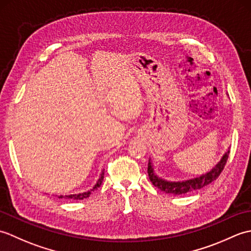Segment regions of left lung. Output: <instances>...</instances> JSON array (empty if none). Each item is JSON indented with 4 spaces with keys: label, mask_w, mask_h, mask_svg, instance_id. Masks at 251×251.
Wrapping results in <instances>:
<instances>
[{
    "label": "left lung",
    "mask_w": 251,
    "mask_h": 251,
    "mask_svg": "<svg viewBox=\"0 0 251 251\" xmlns=\"http://www.w3.org/2000/svg\"><path fill=\"white\" fill-rule=\"evenodd\" d=\"M228 154H230V148L227 149L226 152L223 154L222 157L220 158V161L218 162L215 166L209 170V172H207L206 174H202L199 176V177L181 180V181H170V180L159 177V176L155 173V170H154V165L150 158L149 159V164H148L149 178H150L151 182L153 183L154 186H156L157 189L165 192V193L174 194V195H182V194L190 193V192L202 189L204 186L214 182V181L219 177V175L221 174L223 168H225Z\"/></svg>",
    "instance_id": "obj_1"
}]
</instances>
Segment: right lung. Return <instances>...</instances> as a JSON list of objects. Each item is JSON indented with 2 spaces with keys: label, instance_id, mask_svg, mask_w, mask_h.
<instances>
[{
  "label": "right lung",
  "instance_id": "obj_1",
  "mask_svg": "<svg viewBox=\"0 0 251 251\" xmlns=\"http://www.w3.org/2000/svg\"><path fill=\"white\" fill-rule=\"evenodd\" d=\"M103 176H104V172H103V169H102V170H101V173H100V176H99V178L97 180V182L95 183V185L93 186L92 189H89L86 192H83V193H76V194L60 195V196H58V197H59V199H66V200H84V199H87V197H89L90 195H92V193H93L94 191L98 190V188L101 185V183H102Z\"/></svg>",
  "mask_w": 251,
  "mask_h": 251
}]
</instances>
